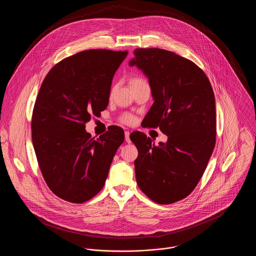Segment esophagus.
I'll return each mask as SVG.
<instances>
[{
    "label": "esophagus",
    "instance_id": "1",
    "mask_svg": "<svg viewBox=\"0 0 256 256\" xmlns=\"http://www.w3.org/2000/svg\"><path fill=\"white\" fill-rule=\"evenodd\" d=\"M125 141L129 144L131 143V140H130V132L129 131H125Z\"/></svg>",
    "mask_w": 256,
    "mask_h": 256
}]
</instances>
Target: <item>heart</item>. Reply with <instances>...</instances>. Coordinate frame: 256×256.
<instances>
[{"label":"heart","instance_id":"heart-1","mask_svg":"<svg viewBox=\"0 0 256 256\" xmlns=\"http://www.w3.org/2000/svg\"><path fill=\"white\" fill-rule=\"evenodd\" d=\"M144 80H143L142 78H137L136 76V78H133L130 82H131V84H138V82H144ZM134 120H135V118L132 115H130V114H125V115H123L121 117V121L124 122V123H127V124L133 123Z\"/></svg>","mask_w":256,"mask_h":256}]
</instances>
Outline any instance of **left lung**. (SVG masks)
<instances>
[{"label":"left lung","mask_w":256,"mask_h":256,"mask_svg":"<svg viewBox=\"0 0 256 256\" xmlns=\"http://www.w3.org/2000/svg\"><path fill=\"white\" fill-rule=\"evenodd\" d=\"M130 60L145 74L154 98L143 127H160L166 143H154L135 131L134 162L140 189L158 204L187 197L201 180L216 143V104L212 86L192 61L160 48H138Z\"/></svg>","instance_id":"obj_1"}]
</instances>
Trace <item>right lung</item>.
<instances>
[{
  "mask_svg": "<svg viewBox=\"0 0 256 256\" xmlns=\"http://www.w3.org/2000/svg\"><path fill=\"white\" fill-rule=\"evenodd\" d=\"M128 51L90 49L56 64L37 96L32 144L45 182L59 198L84 203L104 187L124 131L92 137L86 123L108 106L113 76Z\"/></svg>",
  "mask_w": 256,
  "mask_h": 256,
  "instance_id": "obj_1",
  "label": "right lung"
}]
</instances>
